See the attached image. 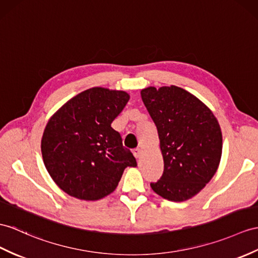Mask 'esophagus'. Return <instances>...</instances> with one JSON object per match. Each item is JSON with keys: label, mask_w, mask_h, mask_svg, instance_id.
<instances>
[{"label": "esophagus", "mask_w": 258, "mask_h": 258, "mask_svg": "<svg viewBox=\"0 0 258 258\" xmlns=\"http://www.w3.org/2000/svg\"><path fill=\"white\" fill-rule=\"evenodd\" d=\"M133 153H134L136 159H139L140 156H141V154H142V150H141V149H135V150L133 151Z\"/></svg>", "instance_id": "34e87169"}]
</instances>
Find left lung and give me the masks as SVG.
Returning <instances> with one entry per match:
<instances>
[{"instance_id": "1", "label": "left lung", "mask_w": 258, "mask_h": 258, "mask_svg": "<svg viewBox=\"0 0 258 258\" xmlns=\"http://www.w3.org/2000/svg\"><path fill=\"white\" fill-rule=\"evenodd\" d=\"M158 128L164 172L155 194L169 202L192 198L216 174L222 154V133L208 106L191 93L171 85L141 91Z\"/></svg>"}]
</instances>
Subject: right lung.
Masks as SVG:
<instances>
[{
  "instance_id": "obj_1",
  "label": "right lung",
  "mask_w": 258,
  "mask_h": 258,
  "mask_svg": "<svg viewBox=\"0 0 258 258\" xmlns=\"http://www.w3.org/2000/svg\"><path fill=\"white\" fill-rule=\"evenodd\" d=\"M129 98L124 91L92 87L50 117L41 138V154L60 189L95 202L116 189L125 167L137 166L135 156L110 125Z\"/></svg>"
}]
</instances>
